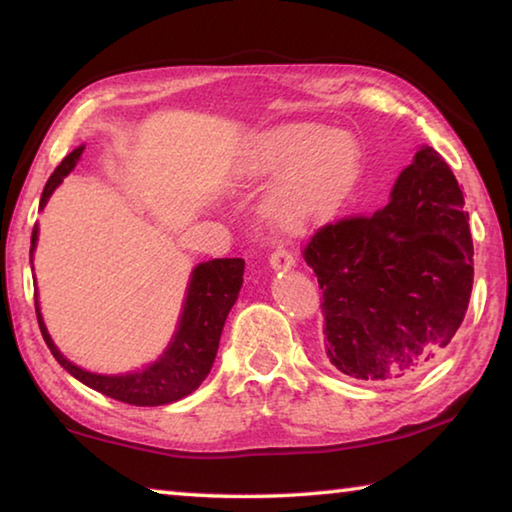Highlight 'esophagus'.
Returning <instances> with one entry per match:
<instances>
[{
    "instance_id": "esophagus-1",
    "label": "esophagus",
    "mask_w": 512,
    "mask_h": 512,
    "mask_svg": "<svg viewBox=\"0 0 512 512\" xmlns=\"http://www.w3.org/2000/svg\"><path fill=\"white\" fill-rule=\"evenodd\" d=\"M268 262H271V266L275 268V271H287V268H291L293 264H296V257H293V253H291V250H287V248H275Z\"/></svg>"
}]
</instances>
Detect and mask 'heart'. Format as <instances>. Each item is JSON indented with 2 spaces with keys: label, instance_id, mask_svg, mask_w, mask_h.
<instances>
[{
  "label": "heart",
  "instance_id": "obj_1",
  "mask_svg": "<svg viewBox=\"0 0 512 512\" xmlns=\"http://www.w3.org/2000/svg\"><path fill=\"white\" fill-rule=\"evenodd\" d=\"M259 176H284L273 210L289 230L332 214L357 180L359 149L348 135L320 124H284L266 131L255 149Z\"/></svg>",
  "mask_w": 512,
  "mask_h": 512
}]
</instances>
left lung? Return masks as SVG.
Wrapping results in <instances>:
<instances>
[{"label":"left lung","instance_id":"8db88e82","mask_svg":"<svg viewBox=\"0 0 512 512\" xmlns=\"http://www.w3.org/2000/svg\"><path fill=\"white\" fill-rule=\"evenodd\" d=\"M465 198L422 146L370 216L327 223L302 250L323 289L325 354L368 384L418 375L461 327L474 282Z\"/></svg>","mask_w":512,"mask_h":512}]
</instances>
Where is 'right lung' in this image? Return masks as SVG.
Listing matches in <instances>:
<instances>
[{"instance_id":"right-lung-1","label":"right lung","mask_w":512,"mask_h":512,"mask_svg":"<svg viewBox=\"0 0 512 512\" xmlns=\"http://www.w3.org/2000/svg\"><path fill=\"white\" fill-rule=\"evenodd\" d=\"M83 149L85 146L74 149L51 173L40 198V210L47 205L49 196L63 183L67 173L76 167ZM36 241L38 223L33 225L31 255L36 250ZM244 266L246 262L241 257H223L210 259V262H203L194 268L192 277H189L183 314H180L178 329L173 334L169 348L162 352L158 361H153L151 366L142 370L128 372V375H97V372L74 366L51 341L36 300L42 339H45L47 348L69 375L83 381L85 386L94 388V391L112 397V400L133 406H162L178 402L189 393H194L203 384V379L210 375L225 318H228L232 305L237 302L241 284H244Z\"/></svg>"}]
</instances>
